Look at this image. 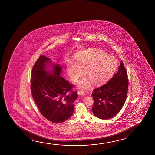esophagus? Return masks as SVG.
<instances>
[{"label":"esophagus","mask_w":155,"mask_h":155,"mask_svg":"<svg viewBox=\"0 0 155 155\" xmlns=\"http://www.w3.org/2000/svg\"><path fill=\"white\" fill-rule=\"evenodd\" d=\"M85 93L84 92V91H78V95H85Z\"/></svg>","instance_id":"1"}]
</instances>
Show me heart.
<instances>
[{"label": "heart", "instance_id": "heart-1", "mask_svg": "<svg viewBox=\"0 0 155 155\" xmlns=\"http://www.w3.org/2000/svg\"><path fill=\"white\" fill-rule=\"evenodd\" d=\"M76 62H70L67 66V71L71 81L76 82L83 74L79 81L81 88H89L93 83L99 85L107 81L116 71L117 62L115 58L100 49L81 51L76 55Z\"/></svg>", "mask_w": 155, "mask_h": 155}]
</instances>
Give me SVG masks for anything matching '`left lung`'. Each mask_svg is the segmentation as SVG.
I'll list each match as a JSON object with an SVG mask.
<instances>
[{
  "instance_id": "left-lung-1",
  "label": "left lung",
  "mask_w": 155,
  "mask_h": 155,
  "mask_svg": "<svg viewBox=\"0 0 155 155\" xmlns=\"http://www.w3.org/2000/svg\"><path fill=\"white\" fill-rule=\"evenodd\" d=\"M127 71L121 61L118 71L107 83L94 89V115L101 119H110L122 108L127 97Z\"/></svg>"
}]
</instances>
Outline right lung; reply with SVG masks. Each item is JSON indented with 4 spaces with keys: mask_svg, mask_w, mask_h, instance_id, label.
<instances>
[{
    "mask_svg": "<svg viewBox=\"0 0 155 155\" xmlns=\"http://www.w3.org/2000/svg\"><path fill=\"white\" fill-rule=\"evenodd\" d=\"M50 58L40 55L32 68L31 89L32 97L41 113L53 123H62L71 117L74 102L78 97L74 85L60 76L61 68L53 65V70H47Z\"/></svg>",
    "mask_w": 155,
    "mask_h": 155,
    "instance_id": "right-lung-1",
    "label": "right lung"
}]
</instances>
